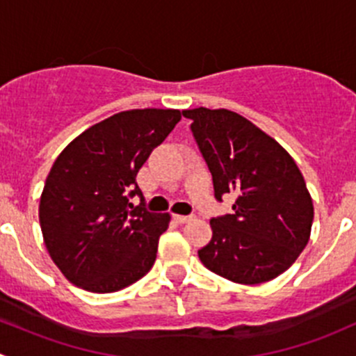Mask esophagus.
I'll list each match as a JSON object with an SVG mask.
<instances>
[{
	"label": "esophagus",
	"mask_w": 356,
	"mask_h": 356,
	"mask_svg": "<svg viewBox=\"0 0 356 356\" xmlns=\"http://www.w3.org/2000/svg\"><path fill=\"white\" fill-rule=\"evenodd\" d=\"M174 220L177 222V224H186V222L193 220L191 215H174Z\"/></svg>",
	"instance_id": "1"
}]
</instances>
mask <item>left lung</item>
<instances>
[{"instance_id": "8db88e82", "label": "left lung", "mask_w": 356, "mask_h": 356, "mask_svg": "<svg viewBox=\"0 0 356 356\" xmlns=\"http://www.w3.org/2000/svg\"><path fill=\"white\" fill-rule=\"evenodd\" d=\"M182 115L193 120L215 198L236 196L232 213L210 220L213 236L198 251L201 264L238 284L272 281L310 239L314 203L296 161L236 111L200 106Z\"/></svg>"}]
</instances>
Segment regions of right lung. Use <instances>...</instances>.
<instances>
[{"label":"right lung","mask_w":356,"mask_h":356,"mask_svg":"<svg viewBox=\"0 0 356 356\" xmlns=\"http://www.w3.org/2000/svg\"><path fill=\"white\" fill-rule=\"evenodd\" d=\"M181 111L127 110L91 125L53 163L39 224L46 250L63 275L91 293H113L146 275L170 213H152L136 182L139 168ZM142 196L134 207L129 197Z\"/></svg>","instance_id":"1"}]
</instances>
